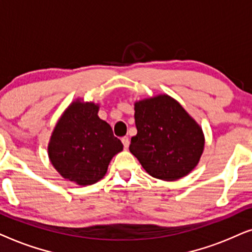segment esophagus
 Wrapping results in <instances>:
<instances>
[{
  "label": "esophagus",
  "mask_w": 252,
  "mask_h": 252,
  "mask_svg": "<svg viewBox=\"0 0 252 252\" xmlns=\"http://www.w3.org/2000/svg\"><path fill=\"white\" fill-rule=\"evenodd\" d=\"M121 140H122L124 149H128V147H129V144H130V140H129L128 137H123V138L121 139Z\"/></svg>",
  "instance_id": "34e87169"
}]
</instances>
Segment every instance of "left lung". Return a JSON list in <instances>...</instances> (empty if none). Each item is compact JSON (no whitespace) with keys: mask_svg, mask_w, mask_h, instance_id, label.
<instances>
[{"mask_svg":"<svg viewBox=\"0 0 252 252\" xmlns=\"http://www.w3.org/2000/svg\"><path fill=\"white\" fill-rule=\"evenodd\" d=\"M135 122L129 150L151 176L176 181L197 166L204 150L202 128L173 98L136 102Z\"/></svg>","mask_w":252,"mask_h":252,"instance_id":"1","label":"left lung"}]
</instances>
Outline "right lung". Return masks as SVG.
I'll list each match as a JSON object with an SVG mask.
<instances>
[{"label":"right lung","instance_id":"obj_1","mask_svg":"<svg viewBox=\"0 0 252 252\" xmlns=\"http://www.w3.org/2000/svg\"><path fill=\"white\" fill-rule=\"evenodd\" d=\"M93 102H73L54 129L48 145L50 162L69 181L91 186L101 180L112 158L123 150Z\"/></svg>","mask_w":252,"mask_h":252}]
</instances>
